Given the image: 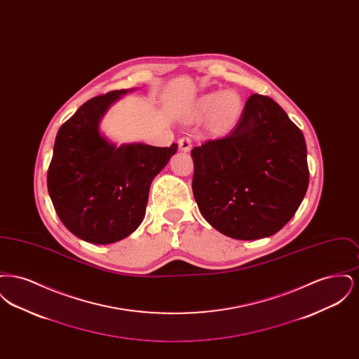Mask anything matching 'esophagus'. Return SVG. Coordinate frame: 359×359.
Here are the masks:
<instances>
[{
    "label": "esophagus",
    "instance_id": "34e87169",
    "mask_svg": "<svg viewBox=\"0 0 359 359\" xmlns=\"http://www.w3.org/2000/svg\"><path fill=\"white\" fill-rule=\"evenodd\" d=\"M191 140L188 138V137H183V138H180L179 140V148L182 149V151H184V152H188L189 149H191Z\"/></svg>",
    "mask_w": 359,
    "mask_h": 359
}]
</instances>
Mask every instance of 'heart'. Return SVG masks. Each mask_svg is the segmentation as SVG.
<instances>
[{
  "mask_svg": "<svg viewBox=\"0 0 359 359\" xmlns=\"http://www.w3.org/2000/svg\"><path fill=\"white\" fill-rule=\"evenodd\" d=\"M242 110L238 95L231 91L211 93L201 97L194 107L195 116L208 117L210 125L217 130L230 129Z\"/></svg>",
  "mask_w": 359,
  "mask_h": 359,
  "instance_id": "b5f03b06",
  "label": "heart"
}]
</instances>
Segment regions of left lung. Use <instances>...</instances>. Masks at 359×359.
I'll return each mask as SVG.
<instances>
[{
    "label": "left lung",
    "instance_id": "left-lung-1",
    "mask_svg": "<svg viewBox=\"0 0 359 359\" xmlns=\"http://www.w3.org/2000/svg\"><path fill=\"white\" fill-rule=\"evenodd\" d=\"M192 192L205 221L234 239L273 236L309 182L302 130L272 98L253 94L230 135L191 151Z\"/></svg>",
    "mask_w": 359,
    "mask_h": 359
}]
</instances>
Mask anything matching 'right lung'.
<instances>
[{
  "label": "right lung",
  "instance_id": "obj_1",
  "mask_svg": "<svg viewBox=\"0 0 359 359\" xmlns=\"http://www.w3.org/2000/svg\"><path fill=\"white\" fill-rule=\"evenodd\" d=\"M128 91L88 100L55 138L47 175L52 205L74 236L91 243H113L136 230L154 176L177 151V144L116 147L100 133L104 111Z\"/></svg>",
  "mask_w": 359,
  "mask_h": 359
}]
</instances>
